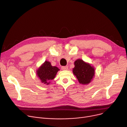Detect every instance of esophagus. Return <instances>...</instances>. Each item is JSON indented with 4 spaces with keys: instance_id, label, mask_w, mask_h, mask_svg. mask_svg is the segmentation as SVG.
I'll use <instances>...</instances> for the list:
<instances>
[{
    "instance_id": "obj_1",
    "label": "esophagus",
    "mask_w": 127,
    "mask_h": 127,
    "mask_svg": "<svg viewBox=\"0 0 127 127\" xmlns=\"http://www.w3.org/2000/svg\"><path fill=\"white\" fill-rule=\"evenodd\" d=\"M62 69L64 70H67L68 69V66H62Z\"/></svg>"
}]
</instances>
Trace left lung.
<instances>
[{"label":"left lung","mask_w":127,"mask_h":127,"mask_svg":"<svg viewBox=\"0 0 127 127\" xmlns=\"http://www.w3.org/2000/svg\"><path fill=\"white\" fill-rule=\"evenodd\" d=\"M75 67L72 69L73 74L76 76L80 84H89L95 76V68L90 63L78 59L74 62Z\"/></svg>","instance_id":"1"}]
</instances>
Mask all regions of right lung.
I'll return each instance as SVG.
<instances>
[{
    "label": "right lung",
    "instance_id": "right-lung-1",
    "mask_svg": "<svg viewBox=\"0 0 127 127\" xmlns=\"http://www.w3.org/2000/svg\"><path fill=\"white\" fill-rule=\"evenodd\" d=\"M60 69L57 66H53L49 61L45 62L37 69L36 75L41 82L49 85L50 81L54 79Z\"/></svg>",
    "mask_w": 127,
    "mask_h": 127
}]
</instances>
